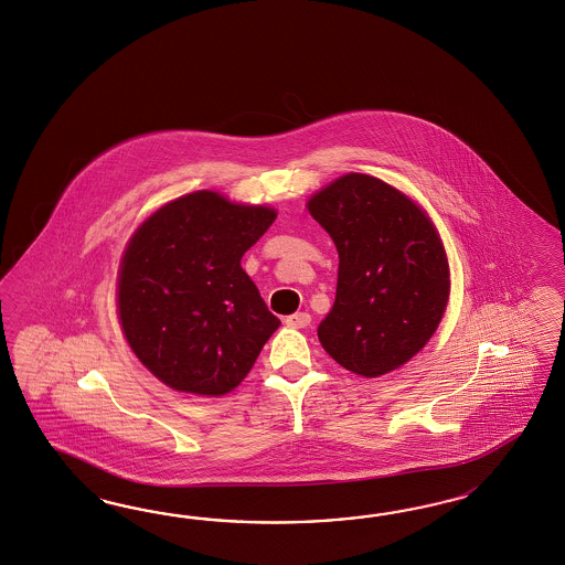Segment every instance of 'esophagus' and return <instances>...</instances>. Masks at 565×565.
Masks as SVG:
<instances>
[{"mask_svg": "<svg viewBox=\"0 0 565 565\" xmlns=\"http://www.w3.org/2000/svg\"><path fill=\"white\" fill-rule=\"evenodd\" d=\"M285 322H287V326H290V328H306V326L311 323V316H309L307 311H297V313L289 316Z\"/></svg>", "mask_w": 565, "mask_h": 565, "instance_id": "obj_1", "label": "esophagus"}]
</instances>
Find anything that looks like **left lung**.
<instances>
[{"label": "left lung", "mask_w": 565, "mask_h": 565, "mask_svg": "<svg viewBox=\"0 0 565 565\" xmlns=\"http://www.w3.org/2000/svg\"><path fill=\"white\" fill-rule=\"evenodd\" d=\"M339 252L337 299L318 326L344 370L377 377L417 355L436 332L450 273L436 228L406 195L349 173L309 200Z\"/></svg>", "instance_id": "left-lung-1"}]
</instances>
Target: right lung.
Returning a JSON list of instances; mask_svg holds the SVG:
<instances>
[{
  "label": "right lung",
  "mask_w": 565,
  "mask_h": 565,
  "mask_svg": "<svg viewBox=\"0 0 565 565\" xmlns=\"http://www.w3.org/2000/svg\"><path fill=\"white\" fill-rule=\"evenodd\" d=\"M275 218L266 206L195 192L136 231L119 273V320L131 351L167 386L221 396L254 367L280 320L242 258Z\"/></svg>",
  "instance_id": "right-lung-1"
}]
</instances>
